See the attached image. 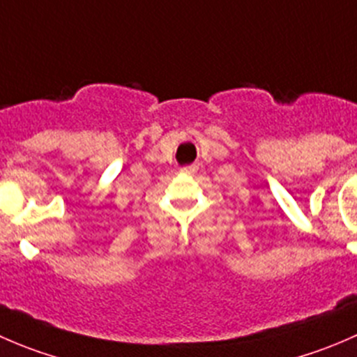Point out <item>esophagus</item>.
Segmentation results:
<instances>
[{
  "instance_id": "1",
  "label": "esophagus",
  "mask_w": 357,
  "mask_h": 357,
  "mask_svg": "<svg viewBox=\"0 0 357 357\" xmlns=\"http://www.w3.org/2000/svg\"><path fill=\"white\" fill-rule=\"evenodd\" d=\"M199 171V167L197 165H186V167L181 169V174H186V176H193L195 172Z\"/></svg>"
}]
</instances>
